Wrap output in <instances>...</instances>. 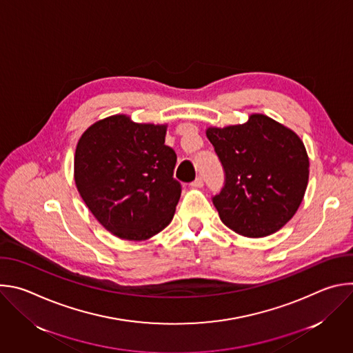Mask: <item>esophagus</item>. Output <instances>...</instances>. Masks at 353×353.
Instances as JSON below:
<instances>
[{
  "label": "esophagus",
  "instance_id": "34e87169",
  "mask_svg": "<svg viewBox=\"0 0 353 353\" xmlns=\"http://www.w3.org/2000/svg\"><path fill=\"white\" fill-rule=\"evenodd\" d=\"M204 185V179L203 177H196L192 183H191V187L192 188H201Z\"/></svg>",
  "mask_w": 353,
  "mask_h": 353
}]
</instances>
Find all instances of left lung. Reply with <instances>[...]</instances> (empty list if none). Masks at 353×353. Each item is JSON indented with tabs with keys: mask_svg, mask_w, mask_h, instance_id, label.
Instances as JSON below:
<instances>
[{
	"mask_svg": "<svg viewBox=\"0 0 353 353\" xmlns=\"http://www.w3.org/2000/svg\"><path fill=\"white\" fill-rule=\"evenodd\" d=\"M207 137L225 170V187L212 198L221 221L244 237H265L283 228L307 188L303 141L259 113L244 124L208 127Z\"/></svg>",
	"mask_w": 353,
	"mask_h": 353,
	"instance_id": "1",
	"label": "left lung"
}]
</instances>
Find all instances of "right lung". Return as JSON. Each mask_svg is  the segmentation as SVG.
<instances>
[{"label":"right lung","instance_id":"right-lung-1","mask_svg":"<svg viewBox=\"0 0 353 353\" xmlns=\"http://www.w3.org/2000/svg\"><path fill=\"white\" fill-rule=\"evenodd\" d=\"M166 130L114 114L92 124L78 141V192L99 223L120 239L148 240L173 219L181 185L173 177L177 157L165 145Z\"/></svg>","mask_w":353,"mask_h":353}]
</instances>
